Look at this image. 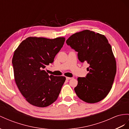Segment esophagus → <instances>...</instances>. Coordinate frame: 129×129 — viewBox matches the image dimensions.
<instances>
[{
	"mask_svg": "<svg viewBox=\"0 0 129 129\" xmlns=\"http://www.w3.org/2000/svg\"><path fill=\"white\" fill-rule=\"evenodd\" d=\"M66 78H67V80H70V79L72 78V77H66Z\"/></svg>",
	"mask_w": 129,
	"mask_h": 129,
	"instance_id": "1",
	"label": "esophagus"
}]
</instances>
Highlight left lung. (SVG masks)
<instances>
[{
    "instance_id": "8db88e82",
    "label": "left lung",
    "mask_w": 129,
    "mask_h": 129,
    "mask_svg": "<svg viewBox=\"0 0 129 129\" xmlns=\"http://www.w3.org/2000/svg\"><path fill=\"white\" fill-rule=\"evenodd\" d=\"M66 42L78 52L79 60L89 65L86 77L77 78L76 94L87 103L103 100L111 89L117 71L116 61L107 38L84 30L72 35Z\"/></svg>"
}]
</instances>
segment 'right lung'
<instances>
[{
  "label": "right lung",
  "instance_id": "obj_1",
  "mask_svg": "<svg viewBox=\"0 0 129 129\" xmlns=\"http://www.w3.org/2000/svg\"><path fill=\"white\" fill-rule=\"evenodd\" d=\"M65 40L63 37H29L15 51L12 63L15 82L30 104L45 107L58 99L66 78L49 75L44 69L53 62Z\"/></svg>",
  "mask_w": 129,
  "mask_h": 129
}]
</instances>
